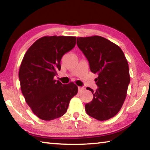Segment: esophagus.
<instances>
[{"instance_id":"34e87169","label":"esophagus","mask_w":150,"mask_h":150,"mask_svg":"<svg viewBox=\"0 0 150 150\" xmlns=\"http://www.w3.org/2000/svg\"><path fill=\"white\" fill-rule=\"evenodd\" d=\"M85 89V87H78V90L79 92H82V91H83Z\"/></svg>"}]
</instances>
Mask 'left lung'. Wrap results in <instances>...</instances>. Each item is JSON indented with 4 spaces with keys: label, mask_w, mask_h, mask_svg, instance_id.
<instances>
[{
    "label": "left lung",
    "mask_w": 150,
    "mask_h": 150,
    "mask_svg": "<svg viewBox=\"0 0 150 150\" xmlns=\"http://www.w3.org/2000/svg\"><path fill=\"white\" fill-rule=\"evenodd\" d=\"M77 44L91 72L98 75L96 91L87 88L93 98L85 105L86 112L98 120H108L117 115L125 100L130 81L126 58L118 45L99 35L78 37Z\"/></svg>",
    "instance_id": "1"
}]
</instances>
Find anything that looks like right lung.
Listing matches in <instances>:
<instances>
[{
  "instance_id": "obj_1",
  "label": "right lung",
  "mask_w": 150,
  "mask_h": 150,
  "mask_svg": "<svg viewBox=\"0 0 150 150\" xmlns=\"http://www.w3.org/2000/svg\"><path fill=\"white\" fill-rule=\"evenodd\" d=\"M76 37L53 35L36 40L22 61L19 69L20 88L34 115L44 120L64 115L71 99L77 94L73 82L63 85L54 77L61 69V59L75 47Z\"/></svg>"
}]
</instances>
